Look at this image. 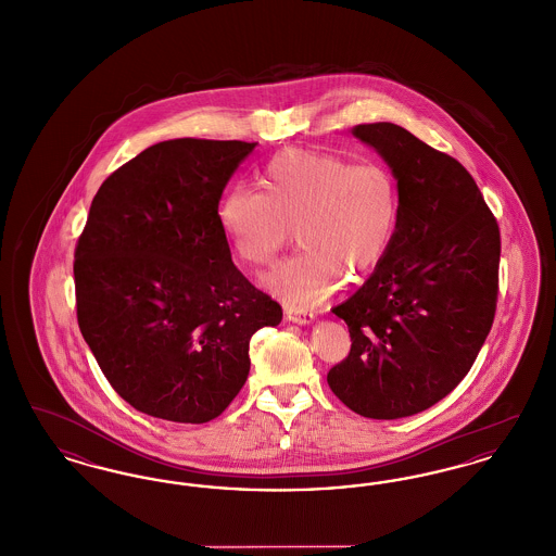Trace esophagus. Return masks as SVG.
Returning a JSON list of instances; mask_svg holds the SVG:
<instances>
[{
	"label": "esophagus",
	"mask_w": 556,
	"mask_h": 556,
	"mask_svg": "<svg viewBox=\"0 0 556 556\" xmlns=\"http://www.w3.org/2000/svg\"><path fill=\"white\" fill-rule=\"evenodd\" d=\"M286 317L291 323H298V325H306V323H311L315 315L311 313V311H300V308H288L286 311Z\"/></svg>",
	"instance_id": "esophagus-1"
}]
</instances>
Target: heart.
Instances as JSON below:
<instances>
[{
	"label": "heart",
	"instance_id": "1",
	"mask_svg": "<svg viewBox=\"0 0 556 556\" xmlns=\"http://www.w3.org/2000/svg\"><path fill=\"white\" fill-rule=\"evenodd\" d=\"M261 186L229 187L218 218L250 266L273 265L293 225L300 250L265 279L266 290L291 308H315L342 283L367 279L396 238L400 187L381 162L288 150L266 162Z\"/></svg>",
	"mask_w": 556,
	"mask_h": 556
}]
</instances>
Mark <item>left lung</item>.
Returning <instances> with one entry per match:
<instances>
[{
    "label": "left lung",
    "instance_id": "obj_1",
    "mask_svg": "<svg viewBox=\"0 0 556 556\" xmlns=\"http://www.w3.org/2000/svg\"><path fill=\"white\" fill-rule=\"evenodd\" d=\"M354 135L396 175L400 223L365 286L333 308L352 345L327 383L363 417L400 419L448 396L473 367L496 315L501 229L458 160L394 123Z\"/></svg>",
    "mask_w": 556,
    "mask_h": 556
}]
</instances>
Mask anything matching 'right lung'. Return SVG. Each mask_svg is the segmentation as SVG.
<instances>
[{"mask_svg": "<svg viewBox=\"0 0 556 556\" xmlns=\"http://www.w3.org/2000/svg\"><path fill=\"white\" fill-rule=\"evenodd\" d=\"M258 143L170 139L98 189L75 248L80 333L135 410L206 424L238 396L250 340L283 311L231 261L218 200Z\"/></svg>", "mask_w": 556, "mask_h": 556, "instance_id": "1", "label": "right lung"}]
</instances>
